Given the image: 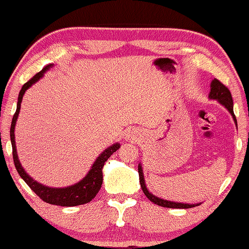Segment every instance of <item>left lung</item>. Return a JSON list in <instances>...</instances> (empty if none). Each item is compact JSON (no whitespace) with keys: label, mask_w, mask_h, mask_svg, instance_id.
Segmentation results:
<instances>
[{"label":"left lung","mask_w":249,"mask_h":249,"mask_svg":"<svg viewBox=\"0 0 249 249\" xmlns=\"http://www.w3.org/2000/svg\"><path fill=\"white\" fill-rule=\"evenodd\" d=\"M209 98L212 100H216L217 103H220L222 106H224L226 109H228V111L231 113V116L233 117L234 124L237 128L236 117H235L234 110H233L232 95H231V91L229 90L228 87H225L220 81H217L216 78H214V80H212L211 82ZM138 172H139V178H140V184H141V188L143 190V193H144L146 197L150 199V201L158 204V206L164 207V208H172V209H189V208H194V207L199 206V204H201V202L182 203V202H176V201H169V200H165L163 198L158 197V196L153 195L149 189H147V187L145 185L144 175H143V168H142L141 163L139 164L138 166Z\"/></svg>","instance_id":"1"}]
</instances>
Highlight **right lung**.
<instances>
[{
  "instance_id": "add662e5",
  "label": "right lung",
  "mask_w": 249,
  "mask_h": 249,
  "mask_svg": "<svg viewBox=\"0 0 249 249\" xmlns=\"http://www.w3.org/2000/svg\"><path fill=\"white\" fill-rule=\"evenodd\" d=\"M53 65L54 64H48L40 72L37 73L36 75L33 78H30L26 84H24L19 91L16 112L14 113V116H13L10 131L13 147V160H14L16 171L18 172L19 176L23 178V180L30 187V189H32L38 197H40L41 200H43V201L47 203L55 204V206L75 207L91 201V199H94L95 196L98 194L100 187H102L103 184V167L105 165V162H106L117 150H119L120 144L117 142L113 143L112 145L108 146L107 149H105L102 153L99 154L98 158L95 160V162L91 165L89 173L86 174L85 177H83V179L71 186L62 187V188H54V187L46 186L43 184H40V182H38L37 180H35L33 177H30L28 174L26 173L24 167L21 166V164L19 162L18 155H17L14 133L17 118H18L20 111V104L26 90L30 89L34 84H36V83L43 76V74L47 71H49L51 68H53Z\"/></svg>"
}]
</instances>
